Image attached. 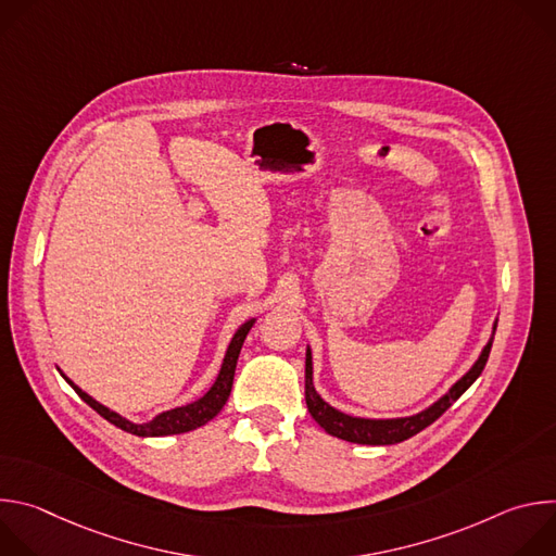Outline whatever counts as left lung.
Wrapping results in <instances>:
<instances>
[{
	"instance_id": "8db88e82",
	"label": "left lung",
	"mask_w": 556,
	"mask_h": 556,
	"mask_svg": "<svg viewBox=\"0 0 556 556\" xmlns=\"http://www.w3.org/2000/svg\"><path fill=\"white\" fill-rule=\"evenodd\" d=\"M495 330H497V319L493 324L491 339L482 348L478 361L470 365V369L459 380H455L448 387V391H444L435 403H431L422 412L412 414V416H401V418H363V416H352V414H345V412L332 407L328 401H324V395L314 389V382H312L314 367H312V350L307 345L305 348V405H307V412L316 420V425H319L326 433H330L334 438H341L345 442L369 444V446H387V444L405 442L412 435H416L422 429H427L429 425H433L459 399V395L475 380H478V376L482 374V369H484V365L489 361Z\"/></svg>"
}]
</instances>
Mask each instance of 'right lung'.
Here are the masks:
<instances>
[{"mask_svg":"<svg viewBox=\"0 0 556 556\" xmlns=\"http://www.w3.org/2000/svg\"><path fill=\"white\" fill-rule=\"evenodd\" d=\"M257 316H253V319L244 321L240 328L235 330L226 352H224V358H222V365H219V371L213 380V384L200 395L198 401H191L187 405H180V407H174V409H167V412H161L157 416H153L149 422H134L125 416H121L118 412L101 405L97 399H92V395L88 391H84L78 384H74V380H70L61 369L59 374L65 378V382L81 395V401L88 403L97 414H101L108 422H112L114 427L131 433V435H138V438H163V435H178V433H187V431H193L198 427H204L206 422H211L219 412L222 407L226 405L228 395H230V387H232V376H235V367H237V358H240V352H242V345L251 332V328L255 326Z\"/></svg>","mask_w":556,"mask_h":556,"instance_id":"1","label":"right lung"}]
</instances>
